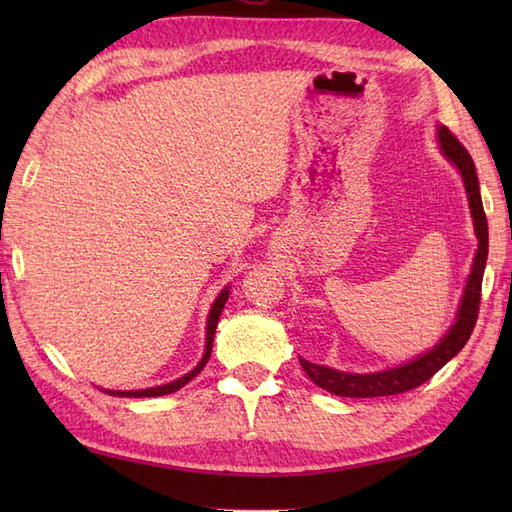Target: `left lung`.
I'll list each match as a JSON object with an SVG mask.
<instances>
[{
  "mask_svg": "<svg viewBox=\"0 0 512 512\" xmlns=\"http://www.w3.org/2000/svg\"><path fill=\"white\" fill-rule=\"evenodd\" d=\"M438 140L440 147L444 151L455 167L460 169L462 178H464V187L466 193H469V206L473 213V222H475V235L480 239L477 244V253L473 259V270L471 277L466 281V290L462 297V306L458 312V321L453 323V328L449 334L433 347L431 352L418 356L416 361H411L407 365H400L396 369H387V372H378V374H347V372H336V369L323 367L317 363L303 361L301 358V367L306 372L314 385H319L321 389L330 391V394L336 396H345V398H378V396H394L402 394V391L416 389L418 385L427 383V380L447 365L451 358L458 354L462 347L469 341V336L473 334V328L477 323V314H480V299H482V277H484V268H486V257H488V222H486V213L482 206V195H480V182H477V171H475V162L471 158L469 151L455 138L447 127L438 129Z\"/></svg>",
  "mask_w": 512,
  "mask_h": 512,
  "instance_id": "left-lung-1",
  "label": "left lung"
}]
</instances>
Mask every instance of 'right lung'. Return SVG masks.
<instances>
[{"instance_id": "obj_1", "label": "right lung", "mask_w": 512, "mask_h": 512, "mask_svg": "<svg viewBox=\"0 0 512 512\" xmlns=\"http://www.w3.org/2000/svg\"><path fill=\"white\" fill-rule=\"evenodd\" d=\"M226 299H228V288L222 290L220 297H217L215 303H213L211 314H209V325H206V352H204V356H202L200 365L195 367L193 372H189L187 376H182V378H178V380H173V383H169V385H160V387H151V389H138V391H107V394H112V396H127V398H145V396L149 398V396L173 394V391H178L180 387L187 385L191 378H195V376H198V374L202 372V367L206 365V361H209L211 347H213V336H215V328H217V319H220V314H222V310H224Z\"/></svg>"}]
</instances>
